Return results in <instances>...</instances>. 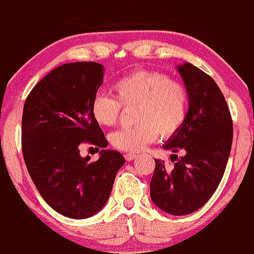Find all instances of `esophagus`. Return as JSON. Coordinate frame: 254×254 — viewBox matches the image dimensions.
I'll list each match as a JSON object with an SVG mask.
<instances>
[{
	"label": "esophagus",
	"instance_id": "obj_1",
	"mask_svg": "<svg viewBox=\"0 0 254 254\" xmlns=\"http://www.w3.org/2000/svg\"><path fill=\"white\" fill-rule=\"evenodd\" d=\"M125 159H126L128 162H130V161L137 159V155H134V154H126V155H125Z\"/></svg>",
	"mask_w": 254,
	"mask_h": 254
}]
</instances>
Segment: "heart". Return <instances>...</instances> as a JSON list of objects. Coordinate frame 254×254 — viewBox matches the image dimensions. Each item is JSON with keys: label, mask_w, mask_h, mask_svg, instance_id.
<instances>
[{"label": "heart", "mask_w": 254, "mask_h": 254, "mask_svg": "<svg viewBox=\"0 0 254 254\" xmlns=\"http://www.w3.org/2000/svg\"><path fill=\"white\" fill-rule=\"evenodd\" d=\"M116 99L98 93L92 100L91 113L103 127L114 126L119 120L121 105H138L133 128L111 133L110 144L126 152L141 151L156 140L173 137L184 125L189 109V94L182 83L156 71H135L113 84Z\"/></svg>", "instance_id": "1"}]
</instances>
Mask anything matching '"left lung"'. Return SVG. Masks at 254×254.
<instances>
[{
    "instance_id": "left-lung-1",
    "label": "left lung",
    "mask_w": 254,
    "mask_h": 254,
    "mask_svg": "<svg viewBox=\"0 0 254 254\" xmlns=\"http://www.w3.org/2000/svg\"><path fill=\"white\" fill-rule=\"evenodd\" d=\"M188 94L189 109L178 133L163 144L171 150L168 167L155 159L150 196L160 209L172 215L197 211L211 198L224 174L231 143L233 121L224 95L213 78L190 63L177 66ZM182 151L178 159L174 152Z\"/></svg>"
}]
</instances>
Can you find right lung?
I'll use <instances>...</instances> for the list:
<instances>
[{"mask_svg":"<svg viewBox=\"0 0 254 254\" xmlns=\"http://www.w3.org/2000/svg\"><path fill=\"white\" fill-rule=\"evenodd\" d=\"M104 78L93 62L69 63L46 75L30 92L21 120V148L30 177L52 208L67 218L84 219L104 207L125 157L104 149L108 140L91 113ZM99 147L95 163L78 146Z\"/></svg>","mask_w":254,"mask_h":254,"instance_id":"add662e5","label":"right lung"}]
</instances>
